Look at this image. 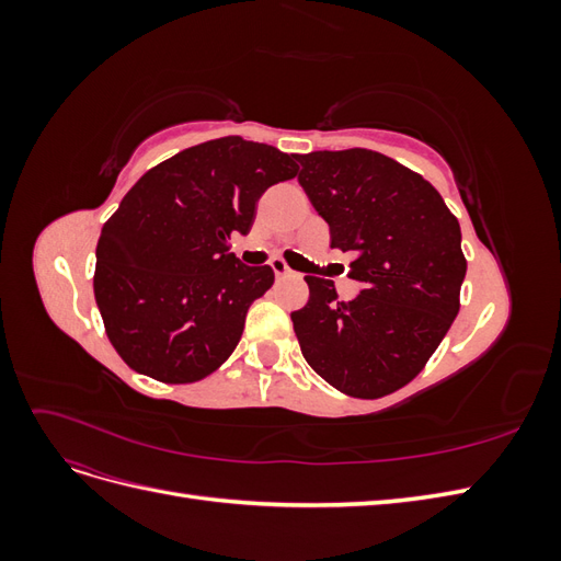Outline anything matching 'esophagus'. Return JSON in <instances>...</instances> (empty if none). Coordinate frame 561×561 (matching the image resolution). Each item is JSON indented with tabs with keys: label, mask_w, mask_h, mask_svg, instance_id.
I'll list each match as a JSON object with an SVG mask.
<instances>
[{
	"label": "esophagus",
	"mask_w": 561,
	"mask_h": 561,
	"mask_svg": "<svg viewBox=\"0 0 561 561\" xmlns=\"http://www.w3.org/2000/svg\"><path fill=\"white\" fill-rule=\"evenodd\" d=\"M271 268H274V274H276V278H295L297 274L295 271L287 266L283 260H274L271 262Z\"/></svg>",
	"instance_id": "1"
}]
</instances>
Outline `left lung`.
<instances>
[{"label":"left lung","instance_id":"obj_1","mask_svg":"<svg viewBox=\"0 0 561 561\" xmlns=\"http://www.w3.org/2000/svg\"><path fill=\"white\" fill-rule=\"evenodd\" d=\"M299 182L330 225L332 248L353 252L360 295L342 301L307 276L293 313L304 358L342 393L375 400L426 367L461 309V227L435 186L371 149L299 157Z\"/></svg>","mask_w":561,"mask_h":561}]
</instances>
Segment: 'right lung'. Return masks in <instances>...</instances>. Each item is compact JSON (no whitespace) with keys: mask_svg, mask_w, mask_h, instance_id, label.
<instances>
[{"mask_svg":"<svg viewBox=\"0 0 561 561\" xmlns=\"http://www.w3.org/2000/svg\"><path fill=\"white\" fill-rule=\"evenodd\" d=\"M295 159L227 135L182 149L133 184L100 233L93 276L105 332L130 369L192 383L233 353L274 271L241 264L231 236L250 231L271 184L299 173Z\"/></svg>","mask_w":561,"mask_h":561,"instance_id":"1","label":"right lung"}]
</instances>
